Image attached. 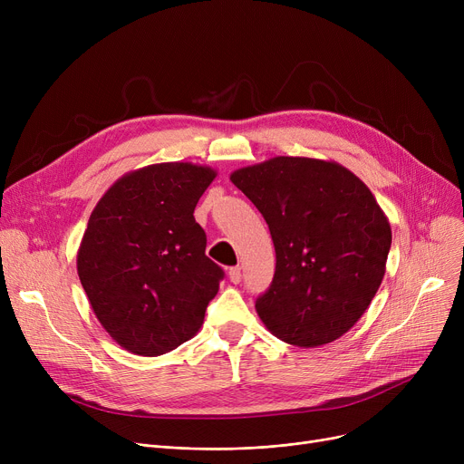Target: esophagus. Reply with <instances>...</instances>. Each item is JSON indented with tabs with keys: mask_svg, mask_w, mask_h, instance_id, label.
<instances>
[{
	"mask_svg": "<svg viewBox=\"0 0 464 464\" xmlns=\"http://www.w3.org/2000/svg\"><path fill=\"white\" fill-rule=\"evenodd\" d=\"M229 280L233 284H238L242 280V273H240V266H231L229 269Z\"/></svg>",
	"mask_w": 464,
	"mask_h": 464,
	"instance_id": "obj_1",
	"label": "esophagus"
}]
</instances>
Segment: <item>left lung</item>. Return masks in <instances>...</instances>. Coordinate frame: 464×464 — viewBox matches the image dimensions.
Masks as SVG:
<instances>
[{"label":"left lung","mask_w":464,"mask_h":464,"mask_svg":"<svg viewBox=\"0 0 464 464\" xmlns=\"http://www.w3.org/2000/svg\"><path fill=\"white\" fill-rule=\"evenodd\" d=\"M231 182L269 226L276 271L256 301L265 327L315 348L348 333L385 275L392 227L371 189L334 161L278 156Z\"/></svg>","instance_id":"8db88e82"}]
</instances>
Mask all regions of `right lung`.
<instances>
[{"instance_id":"obj_1","label":"right lung","mask_w":464,"mask_h":464,"mask_svg":"<svg viewBox=\"0 0 464 464\" xmlns=\"http://www.w3.org/2000/svg\"><path fill=\"white\" fill-rule=\"evenodd\" d=\"M216 170L156 163L118 179L95 205L77 271L95 318L137 355L179 348L203 325L224 269L205 256L193 210Z\"/></svg>"}]
</instances>
